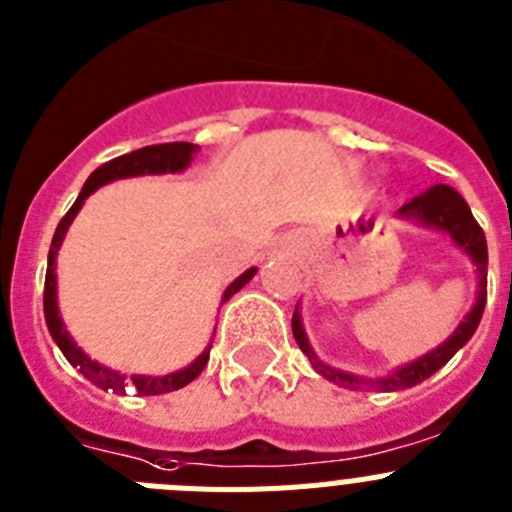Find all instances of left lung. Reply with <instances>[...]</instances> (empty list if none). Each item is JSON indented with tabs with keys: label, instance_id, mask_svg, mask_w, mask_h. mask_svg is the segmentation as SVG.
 I'll list each match as a JSON object with an SVG mask.
<instances>
[{
	"label": "left lung",
	"instance_id": "obj_1",
	"mask_svg": "<svg viewBox=\"0 0 512 512\" xmlns=\"http://www.w3.org/2000/svg\"><path fill=\"white\" fill-rule=\"evenodd\" d=\"M398 218L401 220H411V223L421 225V228H431V231L447 233L452 238V243L457 248H462L467 256H470L472 264L477 266V297L475 304L467 314H464V320L459 322L457 330L437 345V348L431 350V353L421 355V358L411 360V363L401 365V368H393L391 373L386 375H375V378H365V375H355L348 373V370L332 368V365L322 363L314 353V348L309 345V337L304 332L302 325V312H299V304L294 309L292 317V332L294 340H297L299 350L309 358L312 368L327 378V381L337 383L342 388H378V391H403V388H411L416 383L426 381L429 375L437 373L439 368L452 360V355L457 353L459 348H464L470 337L475 335L477 325L482 320V312H485V302H487V241L482 228L477 225V220L472 218L470 205L464 203V198L459 195L454 187L449 185H434L429 187L426 192L416 195L414 200L398 208Z\"/></svg>",
	"mask_w": 512,
	"mask_h": 512
}]
</instances>
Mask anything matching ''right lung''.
<instances>
[{"label":"right lung","mask_w":512,"mask_h":512,"mask_svg":"<svg viewBox=\"0 0 512 512\" xmlns=\"http://www.w3.org/2000/svg\"><path fill=\"white\" fill-rule=\"evenodd\" d=\"M198 144H190V142H172V144H154V147H142L137 152H129V154H121V157L111 159V162L101 164L98 170L91 172V177L86 180L83 185L81 195L78 200L73 203V208L63 215V220L58 223L55 228V236L53 243H50V253H48V274H45V294H42V307H45V322H48V330L53 335L55 345L60 348V353L65 355L73 368L81 370L86 375L88 381L96 383L98 388L103 391H111V393H126V388H134V393L139 396H159V393H170L177 391V388H185L187 383H192L203 373V368L208 365L210 358V348H213V340L208 342V348L198 355V358L192 360L187 368L175 370V373H167V375H124L119 370H111L106 365L96 363V360L88 358L75 340L70 337V332L65 330V322L60 317V309H58V274H55V261H58V251L63 246V238L68 233L70 223L73 218L78 215V210L83 208L86 198L91 192H96L98 187L109 185L114 180H126V177H142V175H167V172H182L190 167L192 157L198 154ZM256 266H251L248 271H243L236 281H233L231 287L223 292V299L220 304H225L228 299L233 297L236 292H241L246 287L248 281L256 276Z\"/></svg>","instance_id":"1"}]
</instances>
